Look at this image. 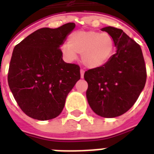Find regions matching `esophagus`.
Here are the masks:
<instances>
[{"mask_svg": "<svg viewBox=\"0 0 154 154\" xmlns=\"http://www.w3.org/2000/svg\"><path fill=\"white\" fill-rule=\"evenodd\" d=\"M80 73H81V77H82V78H83V77H84V73H85V71L82 70V69H81V70H80Z\"/></svg>", "mask_w": 154, "mask_h": 154, "instance_id": "34e87169", "label": "esophagus"}]
</instances>
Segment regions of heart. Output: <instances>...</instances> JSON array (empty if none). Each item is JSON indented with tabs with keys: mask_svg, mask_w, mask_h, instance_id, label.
Segmentation results:
<instances>
[{
	"mask_svg": "<svg viewBox=\"0 0 154 154\" xmlns=\"http://www.w3.org/2000/svg\"><path fill=\"white\" fill-rule=\"evenodd\" d=\"M115 42L108 33L97 31H76L69 36L68 43L61 46V52L68 62H73L81 54L85 67L95 69L104 66L112 57Z\"/></svg>",
	"mask_w": 154,
	"mask_h": 154,
	"instance_id": "heart-1",
	"label": "heart"
}]
</instances>
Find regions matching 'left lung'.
Wrapping results in <instances>:
<instances>
[{
    "label": "left lung",
    "instance_id": "left-lung-1",
    "mask_svg": "<svg viewBox=\"0 0 154 154\" xmlns=\"http://www.w3.org/2000/svg\"><path fill=\"white\" fill-rule=\"evenodd\" d=\"M100 29L112 36L116 53L104 66L85 72L87 99L97 115L114 118L128 111L143 90L145 63L140 46L122 29L111 26Z\"/></svg>",
    "mask_w": 154,
    "mask_h": 154
}]
</instances>
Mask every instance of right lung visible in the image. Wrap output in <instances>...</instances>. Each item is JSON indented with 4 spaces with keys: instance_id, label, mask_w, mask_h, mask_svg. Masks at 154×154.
Returning <instances> with one entry per match:
<instances>
[{
    "instance_id": "1",
    "label": "right lung",
    "mask_w": 154,
    "mask_h": 154,
    "mask_svg": "<svg viewBox=\"0 0 154 154\" xmlns=\"http://www.w3.org/2000/svg\"><path fill=\"white\" fill-rule=\"evenodd\" d=\"M75 26L67 23L57 29H39L14 48L9 87L23 112L33 119L48 120L59 116L80 79L79 66L65 63L60 49Z\"/></svg>"
}]
</instances>
